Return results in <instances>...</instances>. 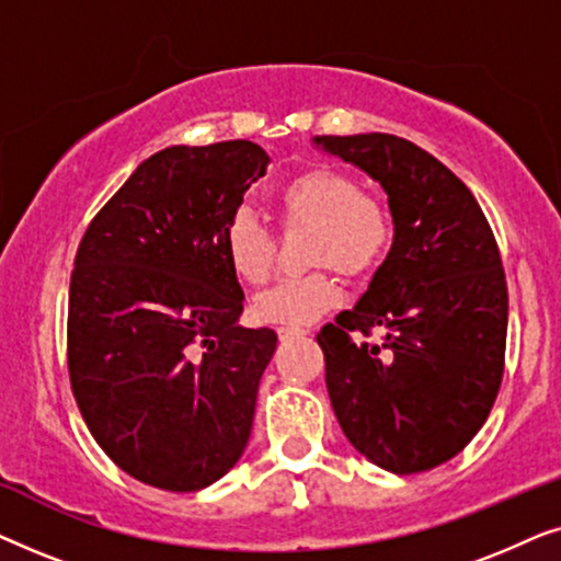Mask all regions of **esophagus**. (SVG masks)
<instances>
[{
    "instance_id": "esophagus-1",
    "label": "esophagus",
    "mask_w": 561,
    "mask_h": 561,
    "mask_svg": "<svg viewBox=\"0 0 561 561\" xmlns=\"http://www.w3.org/2000/svg\"><path fill=\"white\" fill-rule=\"evenodd\" d=\"M304 334H306V329H301V327H280L278 329L280 340H294V336H304Z\"/></svg>"
}]
</instances>
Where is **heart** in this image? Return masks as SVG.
Instances as JSON below:
<instances>
[{
	"mask_svg": "<svg viewBox=\"0 0 561 561\" xmlns=\"http://www.w3.org/2000/svg\"><path fill=\"white\" fill-rule=\"evenodd\" d=\"M278 204L288 225L313 229L309 263L327 265L304 275H288L252 301V317L265 324L306 327L342 298L332 267L347 275H367L386 260L393 244V219L386 206L365 196L355 175L336 168H317L290 179ZM221 248L234 275L260 286L275 260V237L248 206L229 214Z\"/></svg>",
	"mask_w": 561,
	"mask_h": 561,
	"instance_id": "obj_1",
	"label": "heart"
}]
</instances>
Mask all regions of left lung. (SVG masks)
<instances>
[{"label": "left lung", "instance_id": "left-lung-1", "mask_svg": "<svg viewBox=\"0 0 561 561\" xmlns=\"http://www.w3.org/2000/svg\"><path fill=\"white\" fill-rule=\"evenodd\" d=\"M378 181L393 244L350 311L317 334L327 390L344 436L373 465L424 472L459 455L493 409L503 380L508 288L470 188L396 135L311 140ZM387 332L378 345L352 331Z\"/></svg>", "mask_w": 561, "mask_h": 561}]
</instances>
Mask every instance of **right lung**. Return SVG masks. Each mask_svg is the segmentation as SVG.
<instances>
[{
    "label": "right lung",
    "mask_w": 561,
    "mask_h": 561,
    "mask_svg": "<svg viewBox=\"0 0 561 561\" xmlns=\"http://www.w3.org/2000/svg\"><path fill=\"white\" fill-rule=\"evenodd\" d=\"M250 140L173 145L91 219L68 294V373L91 436L145 485L194 493L232 470L278 334L244 329L221 229L265 175Z\"/></svg>",
    "instance_id": "right-lung-1"
}]
</instances>
